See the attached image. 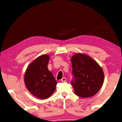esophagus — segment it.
Returning <instances> with one entry per match:
<instances>
[{"label": "esophagus", "mask_w": 122, "mask_h": 122, "mask_svg": "<svg viewBox=\"0 0 122 122\" xmlns=\"http://www.w3.org/2000/svg\"><path fill=\"white\" fill-rule=\"evenodd\" d=\"M66 81H67V78H66V77H63L61 79V81L62 82H66Z\"/></svg>", "instance_id": "esophagus-1"}]
</instances>
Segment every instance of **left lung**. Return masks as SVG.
Masks as SVG:
<instances>
[{
  "label": "left lung",
  "mask_w": 122,
  "mask_h": 122,
  "mask_svg": "<svg viewBox=\"0 0 122 122\" xmlns=\"http://www.w3.org/2000/svg\"><path fill=\"white\" fill-rule=\"evenodd\" d=\"M74 80L71 84L75 94L87 98L96 95L103 85L104 75L96 61L89 55L76 53L71 58Z\"/></svg>",
  "instance_id": "obj_1"
}]
</instances>
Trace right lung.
Listing matches in <instances>:
<instances>
[{"mask_svg":"<svg viewBox=\"0 0 122 122\" xmlns=\"http://www.w3.org/2000/svg\"><path fill=\"white\" fill-rule=\"evenodd\" d=\"M49 59L47 54L38 57L28 65L25 73L24 82L27 89L33 95L41 100L50 97L57 84L47 67Z\"/></svg>","mask_w":122,"mask_h":122,"instance_id":"1","label":"right lung"}]
</instances>
